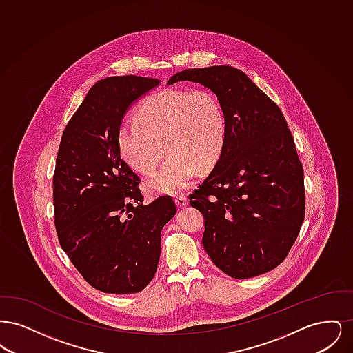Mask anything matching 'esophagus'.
<instances>
[{
    "label": "esophagus",
    "instance_id": "34e87169",
    "mask_svg": "<svg viewBox=\"0 0 353 353\" xmlns=\"http://www.w3.org/2000/svg\"><path fill=\"white\" fill-rule=\"evenodd\" d=\"M174 202H176V205H177L179 208H184V206H186V205L189 203V200H188L186 196H179V197L174 199Z\"/></svg>",
    "mask_w": 353,
    "mask_h": 353
}]
</instances>
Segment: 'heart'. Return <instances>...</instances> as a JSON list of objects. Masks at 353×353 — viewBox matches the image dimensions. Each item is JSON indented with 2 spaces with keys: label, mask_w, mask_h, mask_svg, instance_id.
<instances>
[{
  "label": "heart",
  "mask_w": 353,
  "mask_h": 353,
  "mask_svg": "<svg viewBox=\"0 0 353 353\" xmlns=\"http://www.w3.org/2000/svg\"><path fill=\"white\" fill-rule=\"evenodd\" d=\"M118 150L124 163L151 174L164 157L167 163L145 183L152 194L183 192L199 169L214 167L228 141V120L217 95L206 88L160 91L137 107L134 120L121 123Z\"/></svg>",
  "instance_id": "1"
}]
</instances>
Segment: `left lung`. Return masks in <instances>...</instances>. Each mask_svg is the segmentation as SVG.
<instances>
[{"label": "left lung", "mask_w": 353, "mask_h": 353, "mask_svg": "<svg viewBox=\"0 0 353 353\" xmlns=\"http://www.w3.org/2000/svg\"><path fill=\"white\" fill-rule=\"evenodd\" d=\"M181 81L213 91L228 120L225 150L189 196L205 219L202 246L235 279L271 271L294 245L305 208L302 163L285 117L238 68H188L168 83Z\"/></svg>", "instance_id": "1"}]
</instances>
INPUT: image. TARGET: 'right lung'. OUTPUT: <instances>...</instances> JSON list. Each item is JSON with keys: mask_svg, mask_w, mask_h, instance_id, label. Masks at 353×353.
I'll return each mask as SVG.
<instances>
[{"mask_svg": "<svg viewBox=\"0 0 353 353\" xmlns=\"http://www.w3.org/2000/svg\"><path fill=\"white\" fill-rule=\"evenodd\" d=\"M159 79L124 75L94 84L61 139L52 179L59 243L94 288L144 290L157 270L161 230L176 214L169 196L144 205L140 179L120 157L118 131L134 101Z\"/></svg>", "mask_w": 353, "mask_h": 353, "instance_id": "add662e5", "label": "right lung"}]
</instances>
